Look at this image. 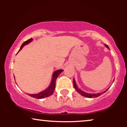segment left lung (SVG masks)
<instances>
[{
    "mask_svg": "<svg viewBox=\"0 0 127 127\" xmlns=\"http://www.w3.org/2000/svg\"><path fill=\"white\" fill-rule=\"evenodd\" d=\"M105 46L107 48H109V46H107V45L105 44ZM73 85H74V87H75V88L76 89V91H78V93H79L80 94H81V95L84 96V97H88V98H93V97H95V98H96V97H98V96L101 95L102 94H103L104 93H105V92L106 91H107V90H108V89H107V90H106V91L104 92H103V93H97V94H90V93H85V92H84L83 91H82V90H80V89H79L78 88V87H77L75 81V79H73Z\"/></svg>",
    "mask_w": 127,
    "mask_h": 127,
    "instance_id": "1",
    "label": "left lung"
}]
</instances>
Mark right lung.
<instances>
[{
	"label": "right lung",
	"mask_w": 127,
	"mask_h": 127,
	"mask_svg": "<svg viewBox=\"0 0 127 127\" xmlns=\"http://www.w3.org/2000/svg\"><path fill=\"white\" fill-rule=\"evenodd\" d=\"M32 40H33V39L31 38V39H29V40H26V41L24 42V43L22 44L21 47H20V50L18 51V52L20 51V50H21V49L23 48V47H24V46H25L26 45H27L28 43H30V42H31ZM63 70L60 69V70H57L55 71V72H54L53 75H52L51 82L50 85H49V87H48L46 90H45L44 91L40 92V93H38V94H29L30 97H33V98H35L37 99L43 98H45V97H49V96L52 95V94H53L54 91V90H55V81H56L57 78H58V76H59L60 74L61 73L63 72ZM14 78H15V77H14Z\"/></svg>",
	"instance_id": "obj_1"
}]
</instances>
